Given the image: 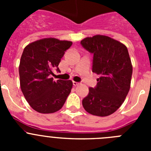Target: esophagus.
Segmentation results:
<instances>
[{
  "mask_svg": "<svg viewBox=\"0 0 151 151\" xmlns=\"http://www.w3.org/2000/svg\"><path fill=\"white\" fill-rule=\"evenodd\" d=\"M79 82H74V81H73V85H74V86H77V85H79Z\"/></svg>",
  "mask_w": 151,
  "mask_h": 151,
  "instance_id": "esophagus-1",
  "label": "esophagus"
}]
</instances>
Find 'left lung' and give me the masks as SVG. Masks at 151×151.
I'll use <instances>...</instances> for the list:
<instances>
[{
	"instance_id": "8db88e82",
	"label": "left lung",
	"mask_w": 151,
	"mask_h": 151,
	"mask_svg": "<svg viewBox=\"0 0 151 151\" xmlns=\"http://www.w3.org/2000/svg\"><path fill=\"white\" fill-rule=\"evenodd\" d=\"M81 44L94 54L92 72L101 76L96 88H90L82 100L84 109L97 116L111 115L123 104L130 89L132 65L127 47L102 35L87 37Z\"/></svg>"
}]
</instances>
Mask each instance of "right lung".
Masks as SVG:
<instances>
[{
    "label": "right lung",
    "instance_id": "right-lung-1",
    "mask_svg": "<svg viewBox=\"0 0 151 151\" xmlns=\"http://www.w3.org/2000/svg\"><path fill=\"white\" fill-rule=\"evenodd\" d=\"M73 42L45 38L29 44L24 48L19 66L20 88L33 110L41 113L58 111L71 92V80L50 78L52 69L59 66L65 51Z\"/></svg>",
    "mask_w": 151,
    "mask_h": 151
}]
</instances>
